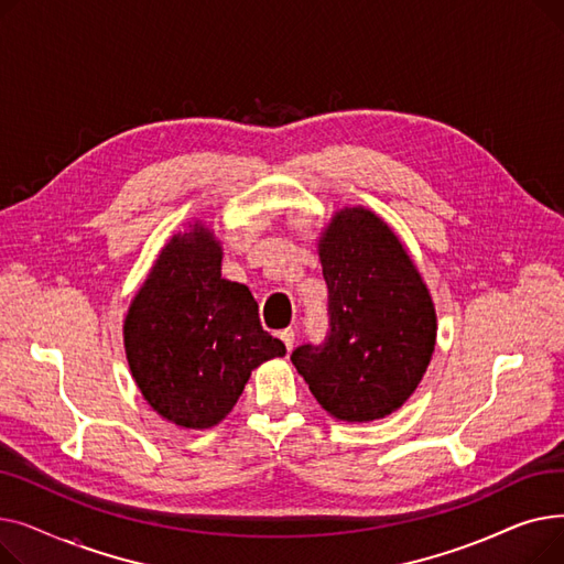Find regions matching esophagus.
Returning a JSON list of instances; mask_svg holds the SVG:
<instances>
[{
  "mask_svg": "<svg viewBox=\"0 0 564 564\" xmlns=\"http://www.w3.org/2000/svg\"><path fill=\"white\" fill-rule=\"evenodd\" d=\"M279 338L283 340L285 349L290 351V349H292V345H294V329H283V332H279Z\"/></svg>",
  "mask_w": 564,
  "mask_h": 564,
  "instance_id": "esophagus-1",
  "label": "esophagus"
}]
</instances>
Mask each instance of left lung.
Instances as JSON below:
<instances>
[{"label": "left lung", "instance_id": "1", "mask_svg": "<svg viewBox=\"0 0 564 564\" xmlns=\"http://www.w3.org/2000/svg\"><path fill=\"white\" fill-rule=\"evenodd\" d=\"M329 329L292 364L334 419L389 416L421 383L436 338L427 288L391 228L364 207L334 217L319 240Z\"/></svg>", "mask_w": 564, "mask_h": 564}]
</instances>
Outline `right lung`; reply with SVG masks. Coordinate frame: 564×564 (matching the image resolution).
<instances>
[{
	"mask_svg": "<svg viewBox=\"0 0 564 564\" xmlns=\"http://www.w3.org/2000/svg\"><path fill=\"white\" fill-rule=\"evenodd\" d=\"M126 351L139 391L166 421L217 425L253 368L283 357L247 285L221 279V247L194 226L162 249L126 317Z\"/></svg>",
	"mask_w": 564,
	"mask_h": 564,
	"instance_id": "1",
	"label": "right lung"
}]
</instances>
